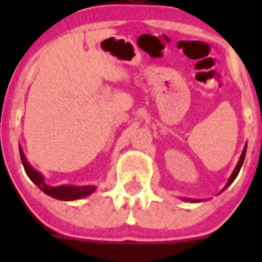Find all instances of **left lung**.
I'll use <instances>...</instances> for the list:
<instances>
[{"label":"left lung","instance_id":"1","mask_svg":"<svg viewBox=\"0 0 262 262\" xmlns=\"http://www.w3.org/2000/svg\"><path fill=\"white\" fill-rule=\"evenodd\" d=\"M245 154H247V145H245V147H244V149H243V152H242V156H240L239 161H237V165H236V168L233 169L232 174H231V177L228 178V182H227V184H226V186L223 187V190H226L227 187L230 186V185L232 184L233 181H235V178L237 177V174H239L240 169H242V165H243V163H244ZM223 190H222V191H223ZM222 191H221V193H222ZM184 200H186V198H184ZM187 201H191V202H200V200H187Z\"/></svg>","mask_w":262,"mask_h":262}]
</instances>
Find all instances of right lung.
I'll return each instance as SVG.
<instances>
[{
  "instance_id": "1",
  "label": "right lung",
  "mask_w": 262,
  "mask_h": 262,
  "mask_svg": "<svg viewBox=\"0 0 262 262\" xmlns=\"http://www.w3.org/2000/svg\"><path fill=\"white\" fill-rule=\"evenodd\" d=\"M19 154H20V160H22L23 168L26 170V174L29 176V178L31 180L36 186L40 189L43 193H46L47 195L52 196V198H56L60 201H75L80 200V198H84V196L90 195L96 190V186H69V185H61V186H50L45 182V177L32 168L29 163H27L25 154L22 152V148L19 147Z\"/></svg>"
}]
</instances>
